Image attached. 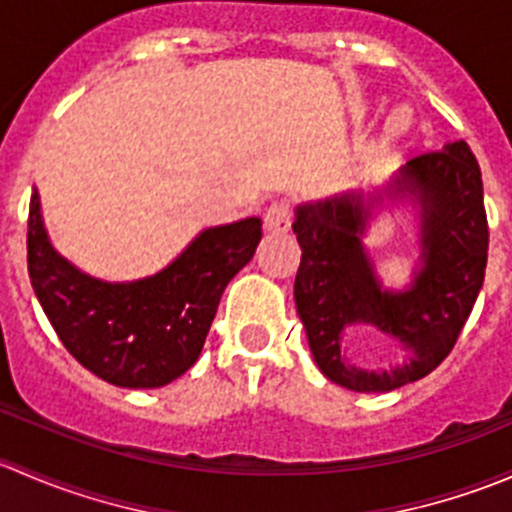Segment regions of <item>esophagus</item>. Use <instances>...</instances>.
<instances>
[{
    "label": "esophagus",
    "instance_id": "obj_1",
    "mask_svg": "<svg viewBox=\"0 0 512 512\" xmlns=\"http://www.w3.org/2000/svg\"><path fill=\"white\" fill-rule=\"evenodd\" d=\"M265 227L270 232H289L292 227V210L287 203H272L265 213Z\"/></svg>",
    "mask_w": 512,
    "mask_h": 512
}]
</instances>
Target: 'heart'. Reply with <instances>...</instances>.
<instances>
[{"mask_svg":"<svg viewBox=\"0 0 512 512\" xmlns=\"http://www.w3.org/2000/svg\"><path fill=\"white\" fill-rule=\"evenodd\" d=\"M406 126V121H404V113H394V116H391L389 118V128H391V131H401V128H404Z\"/></svg>","mask_w":512,"mask_h":512,"instance_id":"obj_1","label":"heart"}]
</instances>
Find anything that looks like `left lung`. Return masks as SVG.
<instances>
[{
	"label": "left lung",
	"mask_w": 512,
	"mask_h": 512,
	"mask_svg": "<svg viewBox=\"0 0 512 512\" xmlns=\"http://www.w3.org/2000/svg\"><path fill=\"white\" fill-rule=\"evenodd\" d=\"M409 204L419 260L406 288H386L363 240L375 210ZM302 247L294 304L319 371L359 394H386L431 374L456 344L488 262V220L478 160L466 141L406 160L374 193L361 190L294 208ZM361 328L394 338L405 359L354 365L346 342Z\"/></svg>",
	"instance_id": "left-lung-1"
}]
</instances>
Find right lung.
<instances>
[{
	"instance_id": "1",
	"label": "right lung",
	"mask_w": 512,
	"mask_h": 512,
	"mask_svg": "<svg viewBox=\"0 0 512 512\" xmlns=\"http://www.w3.org/2000/svg\"><path fill=\"white\" fill-rule=\"evenodd\" d=\"M260 240V218L205 227L156 275L108 282L56 252L36 188L29 203V277L51 327L79 364L123 389H160L198 361L227 282Z\"/></svg>"
}]
</instances>
